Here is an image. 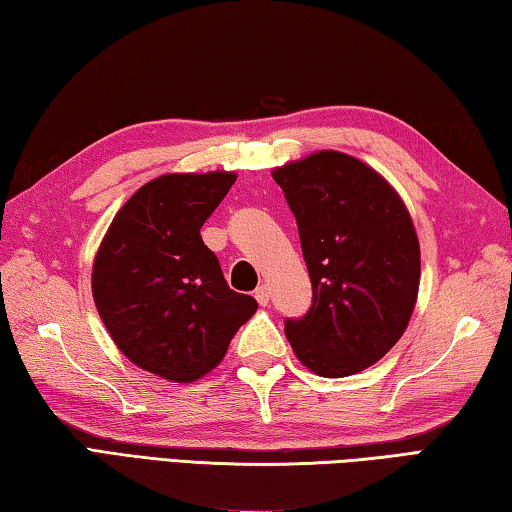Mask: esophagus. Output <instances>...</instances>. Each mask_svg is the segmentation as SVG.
Returning a JSON list of instances; mask_svg holds the SVG:
<instances>
[{
	"label": "esophagus",
	"mask_w": 512,
	"mask_h": 512,
	"mask_svg": "<svg viewBox=\"0 0 512 512\" xmlns=\"http://www.w3.org/2000/svg\"><path fill=\"white\" fill-rule=\"evenodd\" d=\"M254 297L261 306H267V303H270V288H267V285H261V288L254 290Z\"/></svg>",
	"instance_id": "34e87169"
}]
</instances>
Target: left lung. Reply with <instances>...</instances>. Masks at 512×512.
Masks as SVG:
<instances>
[{
	"label": "left lung",
	"instance_id": "left-lung-1",
	"mask_svg": "<svg viewBox=\"0 0 512 512\" xmlns=\"http://www.w3.org/2000/svg\"><path fill=\"white\" fill-rule=\"evenodd\" d=\"M297 218L312 306L285 319L299 360L324 378L360 373L405 333L420 283V245L405 202L360 159L321 150L276 168Z\"/></svg>",
	"mask_w": 512,
	"mask_h": 512
}]
</instances>
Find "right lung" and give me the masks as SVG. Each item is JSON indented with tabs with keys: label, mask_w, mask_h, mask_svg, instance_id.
Returning <instances> with one entry per match:
<instances>
[{
	"label": "right lung",
	"mask_w": 512,
	"mask_h": 512,
	"mask_svg": "<svg viewBox=\"0 0 512 512\" xmlns=\"http://www.w3.org/2000/svg\"><path fill=\"white\" fill-rule=\"evenodd\" d=\"M236 175L173 173L143 184L98 247L92 292L121 353L170 382L200 380L222 362L258 303L233 292L200 229Z\"/></svg>",
	"instance_id": "obj_1"
}]
</instances>
